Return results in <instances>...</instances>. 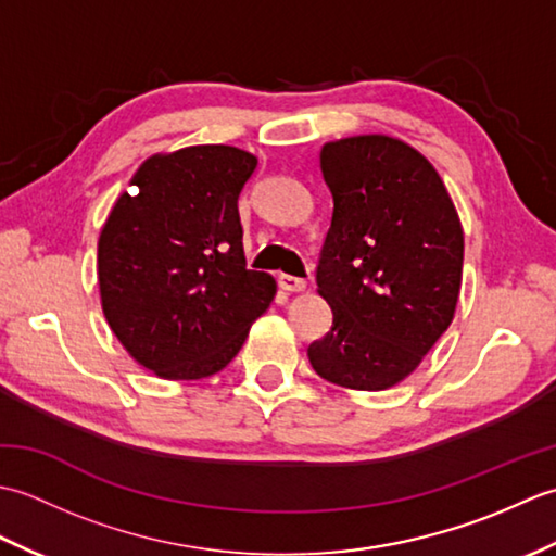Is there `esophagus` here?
I'll use <instances>...</instances> for the list:
<instances>
[{
	"mask_svg": "<svg viewBox=\"0 0 556 556\" xmlns=\"http://www.w3.org/2000/svg\"><path fill=\"white\" fill-rule=\"evenodd\" d=\"M279 287L285 291H303L305 287V279L301 277H291V275H279Z\"/></svg>",
	"mask_w": 556,
	"mask_h": 556,
	"instance_id": "esophagus-1",
	"label": "esophagus"
}]
</instances>
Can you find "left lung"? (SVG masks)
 Returning a JSON list of instances; mask_svg holds the SVG:
<instances>
[{
    "label": "left lung",
    "instance_id": "8db88e82",
    "mask_svg": "<svg viewBox=\"0 0 556 556\" xmlns=\"http://www.w3.org/2000/svg\"><path fill=\"white\" fill-rule=\"evenodd\" d=\"M334 212L315 281L332 329L313 341V370L380 392L418 368L452 325L464 231L432 164L389 136H353L320 152Z\"/></svg>",
    "mask_w": 556,
    "mask_h": 556
}]
</instances>
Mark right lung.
<instances>
[{
  "mask_svg": "<svg viewBox=\"0 0 556 556\" xmlns=\"http://www.w3.org/2000/svg\"><path fill=\"white\" fill-rule=\"evenodd\" d=\"M251 152L193 146L140 164L98 243L102 311L124 349L164 380L227 368L275 279L245 267L239 195Z\"/></svg>",
  "mask_w": 556,
  "mask_h": 556,
  "instance_id": "obj_1",
  "label": "right lung"
}]
</instances>
